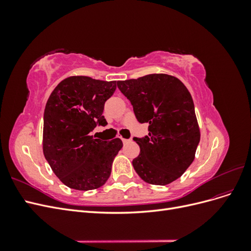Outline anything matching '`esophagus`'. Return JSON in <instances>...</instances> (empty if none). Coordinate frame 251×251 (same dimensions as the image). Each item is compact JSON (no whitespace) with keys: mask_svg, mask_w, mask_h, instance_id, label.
I'll return each instance as SVG.
<instances>
[{"mask_svg":"<svg viewBox=\"0 0 251 251\" xmlns=\"http://www.w3.org/2000/svg\"><path fill=\"white\" fill-rule=\"evenodd\" d=\"M121 140H123V142L126 144L127 142H130V139H126V138H121Z\"/></svg>","mask_w":251,"mask_h":251,"instance_id":"esophagus-1","label":"esophagus"}]
</instances>
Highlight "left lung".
<instances>
[{
  "label": "left lung",
  "instance_id": "obj_1",
  "mask_svg": "<svg viewBox=\"0 0 251 251\" xmlns=\"http://www.w3.org/2000/svg\"><path fill=\"white\" fill-rule=\"evenodd\" d=\"M117 87L139 123L149 124V136L134 137L140 148L134 170L150 184L172 183L193 163L200 141L191 93L180 79L163 73L119 80Z\"/></svg>",
  "mask_w": 251,
  "mask_h": 251
}]
</instances>
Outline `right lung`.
I'll return each instance as SVG.
<instances>
[{
	"mask_svg": "<svg viewBox=\"0 0 251 251\" xmlns=\"http://www.w3.org/2000/svg\"><path fill=\"white\" fill-rule=\"evenodd\" d=\"M116 90V80L70 76L52 91L44 112L43 151L56 177L68 187L91 191L109 179L123 141L96 139V126H107L104 102Z\"/></svg>",
	"mask_w": 251,
	"mask_h": 251,
	"instance_id": "add662e5",
	"label": "right lung"
}]
</instances>
